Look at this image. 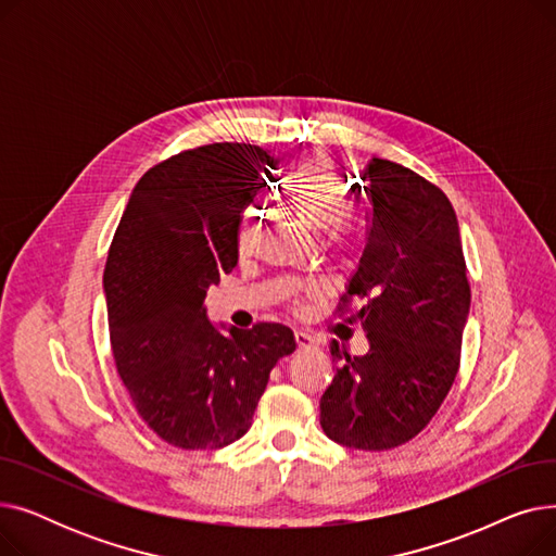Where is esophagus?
<instances>
[{
  "label": "esophagus",
  "mask_w": 556,
  "mask_h": 556,
  "mask_svg": "<svg viewBox=\"0 0 556 556\" xmlns=\"http://www.w3.org/2000/svg\"><path fill=\"white\" fill-rule=\"evenodd\" d=\"M295 342L300 349H315V338L306 331H295Z\"/></svg>",
  "instance_id": "obj_1"
}]
</instances>
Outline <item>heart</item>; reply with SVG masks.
I'll list each match as a JSON object with an SVG mask.
<instances>
[{"mask_svg":"<svg viewBox=\"0 0 556 556\" xmlns=\"http://www.w3.org/2000/svg\"><path fill=\"white\" fill-rule=\"evenodd\" d=\"M277 195L293 210L302 223L313 231H327V245L333 254L352 250L354 237L346 223L349 200L338 187L331 162L323 155L302 160L286 178L277 185ZM256 225L252 216H243L239 225V250L248 252L254 245Z\"/></svg>","mask_w":556,"mask_h":556,"instance_id":"heart-1","label":"heart"}]
</instances>
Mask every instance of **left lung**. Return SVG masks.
I'll use <instances>...</instances> for the list:
<instances>
[{
	"instance_id": "8db88e82",
	"label": "left lung",
	"mask_w": 556,
	"mask_h": 556,
	"mask_svg": "<svg viewBox=\"0 0 556 556\" xmlns=\"http://www.w3.org/2000/svg\"><path fill=\"white\" fill-rule=\"evenodd\" d=\"M361 180L367 245L336 313L363 325L369 352L331 342L340 369L319 401V426L342 446L376 453L410 442L440 410L459 369L471 286L440 187L381 157Z\"/></svg>"
}]
</instances>
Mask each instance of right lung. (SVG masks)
<instances>
[{"label": "right lung", "mask_w": 556, "mask_h": 556, "mask_svg": "<svg viewBox=\"0 0 556 556\" xmlns=\"http://www.w3.org/2000/svg\"><path fill=\"white\" fill-rule=\"evenodd\" d=\"M275 157L220 141L141 175L110 243L103 288L116 374L141 421L182 451H216L250 430L293 331L275 323L220 333L204 298L239 261V225Z\"/></svg>", "instance_id": "add662e5"}]
</instances>
